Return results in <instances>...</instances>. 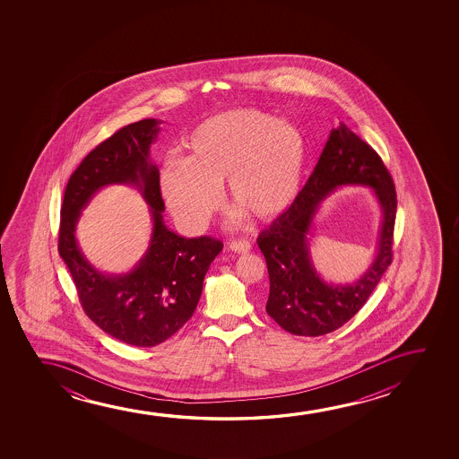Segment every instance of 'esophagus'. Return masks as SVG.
<instances>
[{"instance_id":"esophagus-1","label":"esophagus","mask_w":459,"mask_h":459,"mask_svg":"<svg viewBox=\"0 0 459 459\" xmlns=\"http://www.w3.org/2000/svg\"><path fill=\"white\" fill-rule=\"evenodd\" d=\"M229 247H230V251L245 254V252L251 251V243L246 239H237V241H232Z\"/></svg>"}]
</instances>
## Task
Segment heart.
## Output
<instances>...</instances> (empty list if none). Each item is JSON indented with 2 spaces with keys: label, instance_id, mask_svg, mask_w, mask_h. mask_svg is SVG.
<instances>
[{
  "label": "heart",
  "instance_id": "obj_1",
  "mask_svg": "<svg viewBox=\"0 0 459 459\" xmlns=\"http://www.w3.org/2000/svg\"><path fill=\"white\" fill-rule=\"evenodd\" d=\"M186 158L161 168L160 189L177 222L202 232L221 205L226 185L233 207L270 221L291 207L307 168V141L299 126L258 109L218 114L195 126Z\"/></svg>",
  "mask_w": 459,
  "mask_h": 459
}]
</instances>
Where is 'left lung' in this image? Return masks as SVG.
I'll list each match as a JSON object with an SVG mask.
<instances>
[{
  "instance_id": "left-lung-1",
  "label": "left lung",
  "mask_w": 459,
  "mask_h": 459,
  "mask_svg": "<svg viewBox=\"0 0 459 459\" xmlns=\"http://www.w3.org/2000/svg\"><path fill=\"white\" fill-rule=\"evenodd\" d=\"M360 184L374 191L382 210L376 257L356 281L327 283L314 268L307 237L325 198L342 186ZM396 193L389 170L370 145L340 122L291 207L258 235L270 296L266 312L287 333L318 337L351 320L377 289L392 262Z\"/></svg>"
}]
</instances>
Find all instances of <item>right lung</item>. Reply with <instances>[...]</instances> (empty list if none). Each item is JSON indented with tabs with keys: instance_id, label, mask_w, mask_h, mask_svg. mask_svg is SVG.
I'll use <instances>...</instances> for the list:
<instances>
[{
	"instance_id": "right-lung-1",
	"label": "right lung",
	"mask_w": 459,
	"mask_h": 459,
	"mask_svg": "<svg viewBox=\"0 0 459 459\" xmlns=\"http://www.w3.org/2000/svg\"><path fill=\"white\" fill-rule=\"evenodd\" d=\"M160 124L144 119L124 126L82 160L64 193L57 243L89 318L114 339L141 348L163 343L193 316L204 277L222 251L220 239L185 238L164 224L160 170L151 158ZM109 184L138 188L152 208L150 246L126 273L97 271L75 239L82 210Z\"/></svg>"
}]
</instances>
